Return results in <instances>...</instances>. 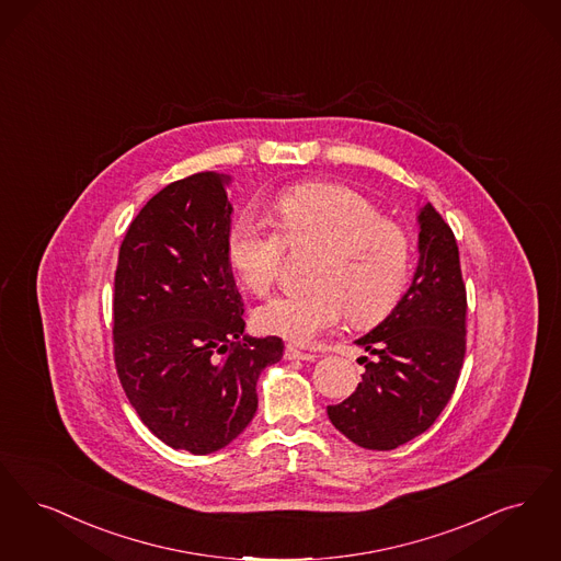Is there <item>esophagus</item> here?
<instances>
[{
    "label": "esophagus",
    "mask_w": 561,
    "mask_h": 561,
    "mask_svg": "<svg viewBox=\"0 0 561 561\" xmlns=\"http://www.w3.org/2000/svg\"><path fill=\"white\" fill-rule=\"evenodd\" d=\"M285 360H317V354H310V352H301V350H297V347H293V345H287L285 347Z\"/></svg>",
    "instance_id": "obj_1"
}]
</instances>
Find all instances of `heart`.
<instances>
[{
	"label": "heart",
	"instance_id": "1",
	"mask_svg": "<svg viewBox=\"0 0 561 561\" xmlns=\"http://www.w3.org/2000/svg\"><path fill=\"white\" fill-rule=\"evenodd\" d=\"M277 230L244 214L228 232V260L249 291H268L287 247L320 249L312 291L278 293L255 308L270 335L310 343L347 312L354 324L388 317L409 287L413 249L396 221L365 195L340 184H304L276 198Z\"/></svg>",
	"mask_w": 561,
	"mask_h": 561
}]
</instances>
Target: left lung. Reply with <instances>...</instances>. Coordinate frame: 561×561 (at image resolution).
<instances>
[{
    "mask_svg": "<svg viewBox=\"0 0 561 561\" xmlns=\"http://www.w3.org/2000/svg\"><path fill=\"white\" fill-rule=\"evenodd\" d=\"M419 264L411 287L373 331L356 340L373 358L356 391L327 407L343 436L368 450H393L434 425L465 358L459 247L432 203L419 214Z\"/></svg>",
    "mask_w": 561,
    "mask_h": 561,
    "instance_id": "8db88e82",
    "label": "left lung"
}]
</instances>
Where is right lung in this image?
Instances as JSON below:
<instances>
[{"label":"right lung","mask_w":561,"mask_h":561,"mask_svg":"<svg viewBox=\"0 0 561 561\" xmlns=\"http://www.w3.org/2000/svg\"><path fill=\"white\" fill-rule=\"evenodd\" d=\"M230 175L171 182L129 224L115 272V366L129 404L171 448L209 455L257 411L283 340L244 335L228 260Z\"/></svg>","instance_id":"add662e5"}]
</instances>
